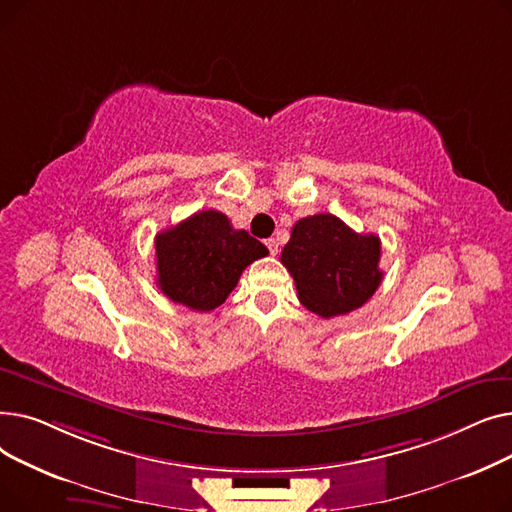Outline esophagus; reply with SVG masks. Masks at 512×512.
<instances>
[{"label": "esophagus", "mask_w": 512, "mask_h": 512, "mask_svg": "<svg viewBox=\"0 0 512 512\" xmlns=\"http://www.w3.org/2000/svg\"><path fill=\"white\" fill-rule=\"evenodd\" d=\"M265 245H267V249H270L272 255H278V240L276 238H267Z\"/></svg>", "instance_id": "obj_1"}]
</instances>
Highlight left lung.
Returning <instances> with one entry per match:
<instances>
[{"instance_id":"obj_1","label":"left lung","mask_w":512,"mask_h":512,"mask_svg":"<svg viewBox=\"0 0 512 512\" xmlns=\"http://www.w3.org/2000/svg\"><path fill=\"white\" fill-rule=\"evenodd\" d=\"M382 245L375 234H357L332 213H315L292 226L282 249L299 301L330 319L365 305L382 284Z\"/></svg>"}]
</instances>
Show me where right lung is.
<instances>
[{
	"label": "right lung",
	"mask_w": 512,
	"mask_h": 512,
	"mask_svg": "<svg viewBox=\"0 0 512 512\" xmlns=\"http://www.w3.org/2000/svg\"><path fill=\"white\" fill-rule=\"evenodd\" d=\"M267 247L247 230H234L222 211H197L155 236L157 286L193 311L220 307L247 265Z\"/></svg>",
	"instance_id": "right-lung-1"
}]
</instances>
